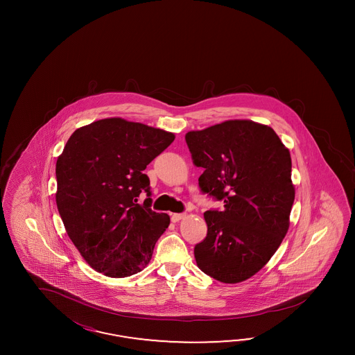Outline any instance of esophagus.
<instances>
[{"label": "esophagus", "mask_w": 355, "mask_h": 355, "mask_svg": "<svg viewBox=\"0 0 355 355\" xmlns=\"http://www.w3.org/2000/svg\"><path fill=\"white\" fill-rule=\"evenodd\" d=\"M184 214H173L172 215V221L173 223H178L180 220H182L183 217H184Z\"/></svg>", "instance_id": "34e87169"}]
</instances>
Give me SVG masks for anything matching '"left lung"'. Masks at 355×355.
<instances>
[{"mask_svg":"<svg viewBox=\"0 0 355 355\" xmlns=\"http://www.w3.org/2000/svg\"><path fill=\"white\" fill-rule=\"evenodd\" d=\"M203 193L224 202L207 211L208 233L193 248L205 275L225 284L252 277L273 257L291 225L295 189L291 152L275 130L229 119L184 137Z\"/></svg>","mask_w":355,"mask_h":355,"instance_id":"obj_1","label":"left lung"}]
</instances>
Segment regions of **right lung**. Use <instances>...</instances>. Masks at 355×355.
Listing matches in <instances>:
<instances>
[{
    "instance_id": "add662e5",
    "label": "right lung",
    "mask_w": 355,
    "mask_h": 355,
    "mask_svg": "<svg viewBox=\"0 0 355 355\" xmlns=\"http://www.w3.org/2000/svg\"><path fill=\"white\" fill-rule=\"evenodd\" d=\"M174 134L119 117L76 129L55 164V203L64 229L91 268L113 279L146 268L171 224L150 208L143 174Z\"/></svg>"
}]
</instances>
